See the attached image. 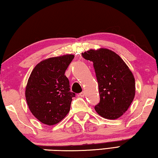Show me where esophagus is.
<instances>
[{"label":"esophagus","mask_w":158,"mask_h":158,"mask_svg":"<svg viewBox=\"0 0 158 158\" xmlns=\"http://www.w3.org/2000/svg\"><path fill=\"white\" fill-rule=\"evenodd\" d=\"M79 95L80 96V97H84V95H85V93H84V91L81 92V93H80Z\"/></svg>","instance_id":"obj_1"}]
</instances>
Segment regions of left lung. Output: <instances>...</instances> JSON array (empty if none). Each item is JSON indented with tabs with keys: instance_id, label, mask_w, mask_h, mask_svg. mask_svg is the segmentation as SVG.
Segmentation results:
<instances>
[{
	"instance_id": "1",
	"label": "left lung",
	"mask_w": 158,
	"mask_h": 158,
	"mask_svg": "<svg viewBox=\"0 0 158 158\" xmlns=\"http://www.w3.org/2000/svg\"><path fill=\"white\" fill-rule=\"evenodd\" d=\"M93 63L100 100L95 106L97 113L107 119L121 117L135 95V80L125 63L107 49H90L81 53Z\"/></svg>"
}]
</instances>
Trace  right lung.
Instances as JSON below:
<instances>
[{
  "instance_id": "1",
  "label": "right lung",
  "mask_w": 158,
  "mask_h": 158,
  "mask_svg": "<svg viewBox=\"0 0 158 158\" xmlns=\"http://www.w3.org/2000/svg\"><path fill=\"white\" fill-rule=\"evenodd\" d=\"M74 56L50 58L35 67L26 88V99L33 116L42 123L53 125L66 116L75 93L69 91L65 75Z\"/></svg>"
}]
</instances>
